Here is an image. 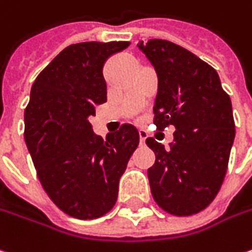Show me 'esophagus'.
Instances as JSON below:
<instances>
[{
    "label": "esophagus",
    "instance_id": "1",
    "mask_svg": "<svg viewBox=\"0 0 252 252\" xmlns=\"http://www.w3.org/2000/svg\"><path fill=\"white\" fill-rule=\"evenodd\" d=\"M148 137V132L145 129H139V141H141V144L144 145L145 144V139Z\"/></svg>",
    "mask_w": 252,
    "mask_h": 252
}]
</instances>
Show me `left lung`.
<instances>
[{"label":"left lung","instance_id":"8db88e82","mask_svg":"<svg viewBox=\"0 0 252 252\" xmlns=\"http://www.w3.org/2000/svg\"><path fill=\"white\" fill-rule=\"evenodd\" d=\"M138 48L158 74L154 124L176 129L169 148L145 141L155 152L148 169L151 193L169 214L199 213L217 196L228 166L235 135L230 95L217 71L179 45L149 39Z\"/></svg>","mask_w":252,"mask_h":252}]
</instances>
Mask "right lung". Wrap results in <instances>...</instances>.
<instances>
[{"mask_svg": "<svg viewBox=\"0 0 252 252\" xmlns=\"http://www.w3.org/2000/svg\"><path fill=\"white\" fill-rule=\"evenodd\" d=\"M129 42H82L40 71L25 108V142L50 200L80 220L108 213L117 202L120 178L139 144L131 124L95 135L89 118L107 101L103 66Z\"/></svg>", "mask_w": 252, "mask_h": 252, "instance_id": "1", "label": "right lung"}]
</instances>
